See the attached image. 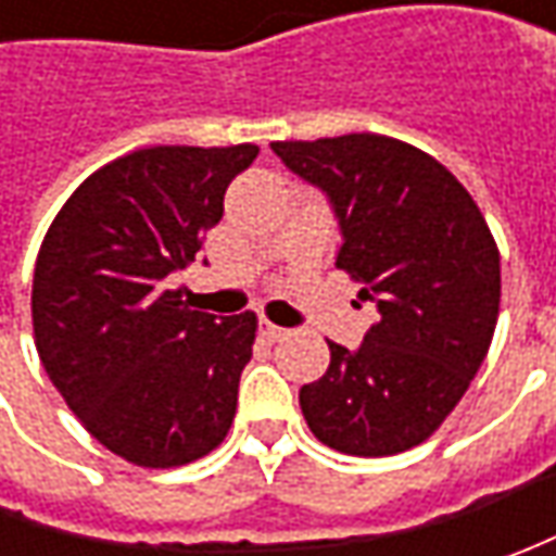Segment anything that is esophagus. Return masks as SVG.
<instances>
[{
	"mask_svg": "<svg viewBox=\"0 0 556 556\" xmlns=\"http://www.w3.org/2000/svg\"><path fill=\"white\" fill-rule=\"evenodd\" d=\"M260 331H263V337H266V340H271V343H278V340H285V337H288V328H278V325H271V321H266V318H263V321H260Z\"/></svg>",
	"mask_w": 556,
	"mask_h": 556,
	"instance_id": "esophagus-1",
	"label": "esophagus"
}]
</instances>
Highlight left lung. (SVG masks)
<instances>
[{"label":"left lung","instance_id":"obj_1","mask_svg":"<svg viewBox=\"0 0 556 556\" xmlns=\"http://www.w3.org/2000/svg\"><path fill=\"white\" fill-rule=\"evenodd\" d=\"M271 151L328 198L343 235L337 266L377 306L358 350L328 343L325 377L300 390L303 417L343 455L415 448L489 353L502 303L495 238L467 188L415 144L353 132Z\"/></svg>","mask_w":556,"mask_h":556}]
</instances>
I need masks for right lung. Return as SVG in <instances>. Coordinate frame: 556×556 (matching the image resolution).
Wrapping results in <instances>:
<instances>
[{
	"label": "right lung",
	"instance_id": "add662e5",
	"mask_svg": "<svg viewBox=\"0 0 556 556\" xmlns=\"http://www.w3.org/2000/svg\"><path fill=\"white\" fill-rule=\"evenodd\" d=\"M256 144L141 148L61 206L36 256L33 333L83 427L139 467H179L228 433L256 315L188 309L166 281L223 219Z\"/></svg>",
	"mask_w": 556,
	"mask_h": 556
}]
</instances>
